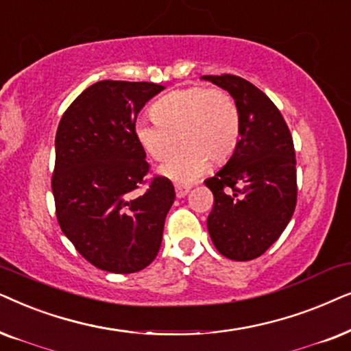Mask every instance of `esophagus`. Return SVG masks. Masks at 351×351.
<instances>
[{
    "mask_svg": "<svg viewBox=\"0 0 351 351\" xmlns=\"http://www.w3.org/2000/svg\"><path fill=\"white\" fill-rule=\"evenodd\" d=\"M189 189H191V186H186V184H176V186H175L176 197H178V199L184 197V195L189 193Z\"/></svg>",
    "mask_w": 351,
    "mask_h": 351,
    "instance_id": "34e87169",
    "label": "esophagus"
}]
</instances>
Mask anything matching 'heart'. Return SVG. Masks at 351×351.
Returning a JSON list of instances; mask_svg holds the SVG:
<instances>
[{
    "instance_id": "1",
    "label": "heart",
    "mask_w": 351,
    "mask_h": 351,
    "mask_svg": "<svg viewBox=\"0 0 351 351\" xmlns=\"http://www.w3.org/2000/svg\"><path fill=\"white\" fill-rule=\"evenodd\" d=\"M151 120H138L134 136L154 160L178 151L160 168L168 178L189 183L200 176L208 160L218 165L236 151L241 115L230 93L223 88L191 86L162 96L151 107Z\"/></svg>"
}]
</instances>
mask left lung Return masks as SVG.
Masks as SVG:
<instances>
[{"instance_id":"1","label":"left lung","mask_w":351,"mask_h":351,"mask_svg":"<svg viewBox=\"0 0 351 351\" xmlns=\"http://www.w3.org/2000/svg\"><path fill=\"white\" fill-rule=\"evenodd\" d=\"M234 97L241 139L205 186L213 193L207 228L223 256L236 261L263 255L279 239L297 205L295 149L274 102L236 75H204Z\"/></svg>"}]
</instances>
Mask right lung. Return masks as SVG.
<instances>
[{
    "mask_svg": "<svg viewBox=\"0 0 351 351\" xmlns=\"http://www.w3.org/2000/svg\"><path fill=\"white\" fill-rule=\"evenodd\" d=\"M162 90L149 82H97L67 107L56 133L51 186L59 226L83 258L109 273L152 263L175 200L170 180L146 178V152L134 136L139 110Z\"/></svg>",
    "mask_w": 351,
    "mask_h": 351,
    "instance_id": "right-lung-1",
    "label": "right lung"
}]
</instances>
